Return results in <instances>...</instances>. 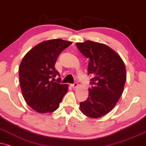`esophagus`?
Wrapping results in <instances>:
<instances>
[{
    "label": "esophagus",
    "mask_w": 146,
    "mask_h": 146,
    "mask_svg": "<svg viewBox=\"0 0 146 146\" xmlns=\"http://www.w3.org/2000/svg\"><path fill=\"white\" fill-rule=\"evenodd\" d=\"M78 84L77 83H74V84H71V87L73 88V89H76V88L78 87Z\"/></svg>",
    "instance_id": "34e87169"
}]
</instances>
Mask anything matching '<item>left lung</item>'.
Wrapping results in <instances>:
<instances>
[{
	"label": "left lung",
	"instance_id": "obj_1",
	"mask_svg": "<svg viewBox=\"0 0 146 146\" xmlns=\"http://www.w3.org/2000/svg\"><path fill=\"white\" fill-rule=\"evenodd\" d=\"M77 48L89 59L88 74L93 76L87 100L80 102L83 114L98 118L110 112L123 94L127 74L124 62L112 48L102 43L86 40Z\"/></svg>",
	"mask_w": 146,
	"mask_h": 146
}]
</instances>
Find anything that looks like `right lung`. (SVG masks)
Returning <instances> with one entry per match:
<instances>
[{
	"label": "right lung",
	"mask_w": 146,
	"mask_h": 146,
	"mask_svg": "<svg viewBox=\"0 0 146 146\" xmlns=\"http://www.w3.org/2000/svg\"><path fill=\"white\" fill-rule=\"evenodd\" d=\"M71 44L59 38L43 41L30 49L21 60L19 68L21 93L27 104L37 112L55 111L67 93L68 84L53 82L51 78L59 75L55 68L57 59Z\"/></svg>",
	"instance_id": "1"
}]
</instances>
